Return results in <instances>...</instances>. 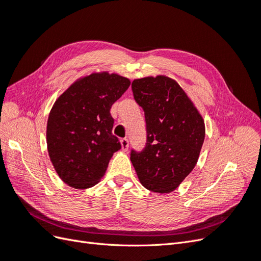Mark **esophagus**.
I'll return each mask as SVG.
<instances>
[{
  "mask_svg": "<svg viewBox=\"0 0 261 261\" xmlns=\"http://www.w3.org/2000/svg\"><path fill=\"white\" fill-rule=\"evenodd\" d=\"M121 146H122L123 151H127V150H128V139H126V138L121 139Z\"/></svg>",
  "mask_w": 261,
  "mask_h": 261,
  "instance_id": "obj_1",
  "label": "esophagus"
}]
</instances>
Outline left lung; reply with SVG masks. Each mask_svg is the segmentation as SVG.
Segmentation results:
<instances>
[{
  "mask_svg": "<svg viewBox=\"0 0 261 261\" xmlns=\"http://www.w3.org/2000/svg\"><path fill=\"white\" fill-rule=\"evenodd\" d=\"M132 88L145 111L147 144L140 153L132 151L130 161L145 188L171 193L198 161L206 134L202 115L179 84L169 76L138 78Z\"/></svg>",
  "mask_w": 261,
  "mask_h": 261,
  "instance_id": "obj_1",
  "label": "left lung"
}]
</instances>
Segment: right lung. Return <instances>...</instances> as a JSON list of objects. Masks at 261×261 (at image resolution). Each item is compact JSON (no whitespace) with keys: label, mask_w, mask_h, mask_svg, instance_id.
I'll list each match as a JSON object with an SVG mask.
<instances>
[{"label":"right lung","mask_w":261,"mask_h":261,"mask_svg":"<svg viewBox=\"0 0 261 261\" xmlns=\"http://www.w3.org/2000/svg\"><path fill=\"white\" fill-rule=\"evenodd\" d=\"M129 85L116 73L92 72L55 100L46 123V147L55 172L68 186L90 188L105 176L121 148L110 110Z\"/></svg>","instance_id":"add662e5"}]
</instances>
